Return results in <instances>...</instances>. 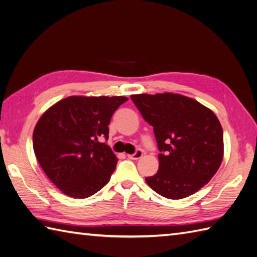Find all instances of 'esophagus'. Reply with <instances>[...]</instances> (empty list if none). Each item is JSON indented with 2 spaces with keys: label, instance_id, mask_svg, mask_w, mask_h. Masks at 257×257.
<instances>
[{
  "label": "esophagus",
  "instance_id": "esophagus-1",
  "mask_svg": "<svg viewBox=\"0 0 257 257\" xmlns=\"http://www.w3.org/2000/svg\"><path fill=\"white\" fill-rule=\"evenodd\" d=\"M127 157L132 160H139L143 157V152L142 150H137V152L133 155H127Z\"/></svg>",
  "mask_w": 257,
  "mask_h": 257
}]
</instances>
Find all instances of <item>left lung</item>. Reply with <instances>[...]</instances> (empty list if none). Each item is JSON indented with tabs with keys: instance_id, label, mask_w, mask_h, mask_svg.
Returning <instances> with one entry per match:
<instances>
[{
	"instance_id": "1",
	"label": "left lung",
	"mask_w": 257,
	"mask_h": 257,
	"mask_svg": "<svg viewBox=\"0 0 257 257\" xmlns=\"http://www.w3.org/2000/svg\"><path fill=\"white\" fill-rule=\"evenodd\" d=\"M154 127L159 169L146 183L159 195L181 199L215 176L223 158V133L216 114L195 99L164 92L131 96Z\"/></svg>"
}]
</instances>
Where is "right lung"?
<instances>
[{"label": "right lung", "instance_id": "right-lung-1", "mask_svg": "<svg viewBox=\"0 0 257 257\" xmlns=\"http://www.w3.org/2000/svg\"><path fill=\"white\" fill-rule=\"evenodd\" d=\"M126 97L71 96L50 107L33 134L36 158L65 195L86 198L107 184L117 158L105 143L114 111Z\"/></svg>", "mask_w": 257, "mask_h": 257}]
</instances>
